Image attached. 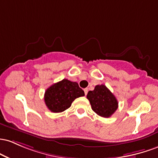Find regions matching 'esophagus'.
Masks as SVG:
<instances>
[{"mask_svg": "<svg viewBox=\"0 0 158 158\" xmlns=\"http://www.w3.org/2000/svg\"><path fill=\"white\" fill-rule=\"evenodd\" d=\"M84 90L85 95H87V93H88V89H87V88H85Z\"/></svg>", "mask_w": 158, "mask_h": 158, "instance_id": "obj_1", "label": "esophagus"}]
</instances>
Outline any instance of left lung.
Wrapping results in <instances>:
<instances>
[{"mask_svg": "<svg viewBox=\"0 0 158 158\" xmlns=\"http://www.w3.org/2000/svg\"><path fill=\"white\" fill-rule=\"evenodd\" d=\"M86 98L93 110L98 116L109 118L118 108V101L105 85H97L93 91H89Z\"/></svg>", "mask_w": 158, "mask_h": 158, "instance_id": "8db88e82", "label": "left lung"}]
</instances>
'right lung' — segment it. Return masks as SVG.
I'll return each instance as SVG.
<instances>
[{
    "instance_id": "add662e5",
    "label": "right lung",
    "mask_w": 158,
    "mask_h": 158,
    "mask_svg": "<svg viewBox=\"0 0 158 158\" xmlns=\"http://www.w3.org/2000/svg\"><path fill=\"white\" fill-rule=\"evenodd\" d=\"M85 95L77 82L67 79L51 85L45 93V103L53 113H61L69 108L74 99Z\"/></svg>"
}]
</instances>
